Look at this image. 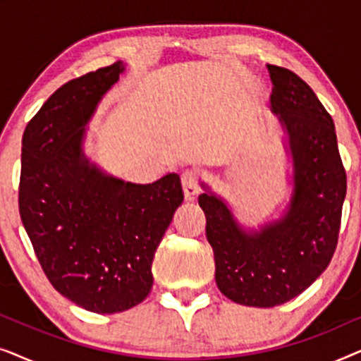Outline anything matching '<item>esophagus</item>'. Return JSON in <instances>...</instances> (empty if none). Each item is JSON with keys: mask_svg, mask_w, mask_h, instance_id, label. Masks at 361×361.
<instances>
[{"mask_svg": "<svg viewBox=\"0 0 361 361\" xmlns=\"http://www.w3.org/2000/svg\"><path fill=\"white\" fill-rule=\"evenodd\" d=\"M180 180H182V189H184L185 199L192 200L197 194H199V189H200L199 176H197L194 171H185L182 172Z\"/></svg>", "mask_w": 361, "mask_h": 361, "instance_id": "esophagus-1", "label": "esophagus"}]
</instances>
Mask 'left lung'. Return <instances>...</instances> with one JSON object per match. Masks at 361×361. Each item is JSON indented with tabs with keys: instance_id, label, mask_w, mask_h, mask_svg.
I'll return each mask as SVG.
<instances>
[{
	"instance_id": "8db88e82",
	"label": "left lung",
	"mask_w": 361,
	"mask_h": 361,
	"mask_svg": "<svg viewBox=\"0 0 361 361\" xmlns=\"http://www.w3.org/2000/svg\"><path fill=\"white\" fill-rule=\"evenodd\" d=\"M271 105L294 157V194L283 220L246 235L219 197L202 194L219 289L236 304L274 307L304 293L327 269L338 243L347 172L332 116L307 83L268 66Z\"/></svg>"
}]
</instances>
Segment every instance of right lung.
Returning a JSON list of instances; mask_svg holds the SVG:
<instances>
[{
    "mask_svg": "<svg viewBox=\"0 0 361 361\" xmlns=\"http://www.w3.org/2000/svg\"><path fill=\"white\" fill-rule=\"evenodd\" d=\"M121 72L118 61L67 82L23 135L19 215L34 253L54 289L97 314L147 298L156 250L184 200L177 174L131 184L82 154V126Z\"/></svg>",
    "mask_w": 361,
    "mask_h": 361,
    "instance_id": "right-lung-1",
    "label": "right lung"
}]
</instances>
